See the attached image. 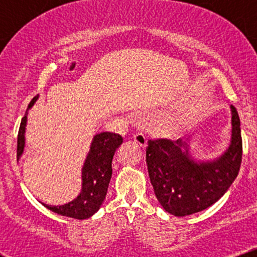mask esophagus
I'll use <instances>...</instances> for the list:
<instances>
[{
	"mask_svg": "<svg viewBox=\"0 0 257 257\" xmlns=\"http://www.w3.org/2000/svg\"><path fill=\"white\" fill-rule=\"evenodd\" d=\"M134 143L138 144V146L140 147L141 150H145L146 146H147V139L144 134H141V133H138V134L134 135Z\"/></svg>",
	"mask_w": 257,
	"mask_h": 257,
	"instance_id": "34e87169",
	"label": "esophagus"
}]
</instances>
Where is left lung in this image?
<instances>
[{"label":"left lung","instance_id":"obj_1","mask_svg":"<svg viewBox=\"0 0 257 257\" xmlns=\"http://www.w3.org/2000/svg\"><path fill=\"white\" fill-rule=\"evenodd\" d=\"M232 135L219 157L197 161L190 143L167 139L150 140L146 163L155 194L163 209L174 216H187L216 203L237 178L241 163L240 119L231 105Z\"/></svg>","mask_w":257,"mask_h":257}]
</instances>
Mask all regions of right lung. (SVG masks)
<instances>
[{
    "label": "right lung",
    "mask_w": 257,
    "mask_h": 257,
    "mask_svg": "<svg viewBox=\"0 0 257 257\" xmlns=\"http://www.w3.org/2000/svg\"><path fill=\"white\" fill-rule=\"evenodd\" d=\"M37 99L38 95L31 100L20 123L17 147L18 159H20L25 150V131L29 110L35 105ZM122 143V137L114 133L104 132L94 135L89 152L82 167V188L78 196L63 205H48L44 203L42 204L54 213L72 219L84 220L93 216L100 209L107 193L112 176V158Z\"/></svg>",
    "instance_id": "right-lung-1"
}]
</instances>
